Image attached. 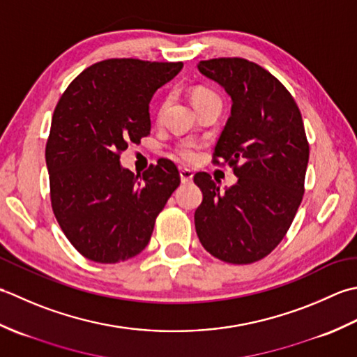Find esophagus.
<instances>
[{
  "instance_id": "obj_1",
  "label": "esophagus",
  "mask_w": 357,
  "mask_h": 357,
  "mask_svg": "<svg viewBox=\"0 0 357 357\" xmlns=\"http://www.w3.org/2000/svg\"><path fill=\"white\" fill-rule=\"evenodd\" d=\"M192 177H194L192 171H189V169H181V171H180L181 183H191V181H192Z\"/></svg>"
}]
</instances>
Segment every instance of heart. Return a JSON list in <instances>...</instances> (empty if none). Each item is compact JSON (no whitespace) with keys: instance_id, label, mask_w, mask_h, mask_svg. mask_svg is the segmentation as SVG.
I'll use <instances>...</instances> for the list:
<instances>
[{"instance_id":"b5f03b06","label":"heart","mask_w":357,"mask_h":357,"mask_svg":"<svg viewBox=\"0 0 357 357\" xmlns=\"http://www.w3.org/2000/svg\"><path fill=\"white\" fill-rule=\"evenodd\" d=\"M191 98H192L194 106L199 103H203V101H208V100H219L220 101L219 96H217L215 92L208 89V87H202V86L195 87L191 93ZM165 107H166V101L158 109V119H162ZM176 152H177V155L183 160V162H194V160L197 158V146H195L194 143H188V142L180 143Z\"/></svg>"}]
</instances>
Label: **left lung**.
<instances>
[{
  "label": "left lung",
  "mask_w": 357,
  "mask_h": 357,
  "mask_svg": "<svg viewBox=\"0 0 357 357\" xmlns=\"http://www.w3.org/2000/svg\"><path fill=\"white\" fill-rule=\"evenodd\" d=\"M199 70L232 100L215 144V165L228 163L237 183L220 189L206 172L195 231L209 254L246 265L266 257L285 237L303 197L310 144L294 98L278 78L243 58H213Z\"/></svg>",
  "instance_id": "8db88e82"
}]
</instances>
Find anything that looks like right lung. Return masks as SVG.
Listing matches in <instances>:
<instances>
[{
  "label": "right lung",
  "instance_id": "right-lung-1",
  "mask_svg": "<svg viewBox=\"0 0 357 357\" xmlns=\"http://www.w3.org/2000/svg\"><path fill=\"white\" fill-rule=\"evenodd\" d=\"M183 63L112 58L84 69L64 91L46 143L50 202L74 248L98 264L140 254L180 185L168 158L140 174L120 165L128 143L151 132L149 101Z\"/></svg>",
  "mask_w": 357,
  "mask_h": 357
}]
</instances>
